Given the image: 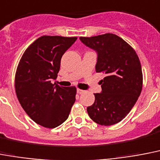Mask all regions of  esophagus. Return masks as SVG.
Here are the masks:
<instances>
[{
  "instance_id": "esophagus-1",
  "label": "esophagus",
  "mask_w": 160,
  "mask_h": 160,
  "mask_svg": "<svg viewBox=\"0 0 160 160\" xmlns=\"http://www.w3.org/2000/svg\"><path fill=\"white\" fill-rule=\"evenodd\" d=\"M77 92L78 93V94H82V93L84 92V91L81 90V89H78V90H77Z\"/></svg>"
}]
</instances>
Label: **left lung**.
Wrapping results in <instances>:
<instances>
[{
	"label": "left lung",
	"mask_w": 160,
	"mask_h": 160,
	"mask_svg": "<svg viewBox=\"0 0 160 160\" xmlns=\"http://www.w3.org/2000/svg\"><path fill=\"white\" fill-rule=\"evenodd\" d=\"M86 46L98 53L96 72H104L102 92L94 93L95 102L87 108L90 118L102 126H112L131 112L143 86L141 65L134 48L116 34L80 37Z\"/></svg>",
	"instance_id": "8db88e82"
}]
</instances>
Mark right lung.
Segmentation results:
<instances>
[{
  "mask_svg": "<svg viewBox=\"0 0 160 160\" xmlns=\"http://www.w3.org/2000/svg\"><path fill=\"white\" fill-rule=\"evenodd\" d=\"M77 37H39L26 48L18 64L15 78L19 102L30 118L45 128H55L69 116L76 100L75 87L56 83L63 53Z\"/></svg>",
  "mask_w": 160,
  "mask_h": 160,
  "instance_id": "1",
  "label": "right lung"
}]
</instances>
